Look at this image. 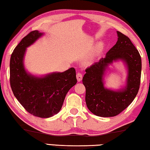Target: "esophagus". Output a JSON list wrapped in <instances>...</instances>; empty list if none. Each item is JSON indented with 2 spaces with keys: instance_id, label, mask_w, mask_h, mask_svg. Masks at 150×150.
Wrapping results in <instances>:
<instances>
[{
  "instance_id": "34e87169",
  "label": "esophagus",
  "mask_w": 150,
  "mask_h": 150,
  "mask_svg": "<svg viewBox=\"0 0 150 150\" xmlns=\"http://www.w3.org/2000/svg\"><path fill=\"white\" fill-rule=\"evenodd\" d=\"M82 79H83L82 74L80 73H77V79L78 82H80V81L82 80Z\"/></svg>"
}]
</instances>
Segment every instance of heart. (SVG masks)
<instances>
[{
  "label": "heart",
  "mask_w": 150,
  "mask_h": 150,
  "mask_svg": "<svg viewBox=\"0 0 150 150\" xmlns=\"http://www.w3.org/2000/svg\"><path fill=\"white\" fill-rule=\"evenodd\" d=\"M103 44H98L97 46L95 48V50L93 51L92 53L89 55V56L87 57V60H86V63H93L94 61L95 60L96 58L97 57L98 55H99L101 50H103Z\"/></svg>",
  "instance_id": "heart-1"
}]
</instances>
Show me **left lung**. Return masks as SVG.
<instances>
[{
	"instance_id": "1",
	"label": "left lung",
	"mask_w": 150,
	"mask_h": 150,
	"mask_svg": "<svg viewBox=\"0 0 150 150\" xmlns=\"http://www.w3.org/2000/svg\"><path fill=\"white\" fill-rule=\"evenodd\" d=\"M116 44L106 56L86 69L83 83L86 88L85 102L91 112L100 117H112L120 114L132 103L140 84L142 59L138 50L129 38L117 31ZM122 61L127 75L125 85L119 90L104 86L109 66Z\"/></svg>"
}]
</instances>
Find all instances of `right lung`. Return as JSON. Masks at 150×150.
<instances>
[{"instance_id": "add662e5", "label": "right lung", "mask_w": 150, "mask_h": 150, "mask_svg": "<svg viewBox=\"0 0 150 150\" xmlns=\"http://www.w3.org/2000/svg\"><path fill=\"white\" fill-rule=\"evenodd\" d=\"M44 33H29L15 47L10 62V82L16 99L31 115L50 118L62 109L68 91L77 83L75 69L43 75L32 74L25 67L27 48L42 38Z\"/></svg>"}]
</instances>
